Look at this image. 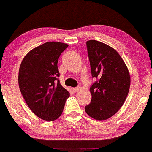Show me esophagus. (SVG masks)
Instances as JSON below:
<instances>
[{"mask_svg":"<svg viewBox=\"0 0 152 152\" xmlns=\"http://www.w3.org/2000/svg\"><path fill=\"white\" fill-rule=\"evenodd\" d=\"M80 89V87H76V88H72V91H75V92H76V91H78Z\"/></svg>","mask_w":152,"mask_h":152,"instance_id":"1","label":"esophagus"}]
</instances>
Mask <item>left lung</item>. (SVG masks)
Returning <instances> with one entry per match:
<instances>
[{
	"instance_id": "8db88e82",
	"label": "left lung",
	"mask_w": 152,
	"mask_h": 152,
	"mask_svg": "<svg viewBox=\"0 0 152 152\" xmlns=\"http://www.w3.org/2000/svg\"><path fill=\"white\" fill-rule=\"evenodd\" d=\"M86 46L91 74L97 80L91 86L92 98L85 111L93 119L105 120L123 105L130 88V74L113 48L95 40L87 41Z\"/></svg>"
}]
</instances>
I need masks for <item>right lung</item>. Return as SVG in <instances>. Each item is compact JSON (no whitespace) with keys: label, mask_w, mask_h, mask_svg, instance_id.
<instances>
[{"label":"right lung","mask_w":152,"mask_h":152,"mask_svg":"<svg viewBox=\"0 0 152 152\" xmlns=\"http://www.w3.org/2000/svg\"><path fill=\"white\" fill-rule=\"evenodd\" d=\"M68 45L49 41L30 50L23 59L18 71L20 93L31 111L45 121L61 116L68 91L60 84L57 62Z\"/></svg>","instance_id":"1"}]
</instances>
